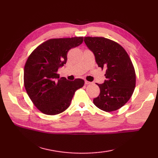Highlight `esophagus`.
Returning a JSON list of instances; mask_svg holds the SVG:
<instances>
[{"label":"esophagus","mask_w":158,"mask_h":158,"mask_svg":"<svg viewBox=\"0 0 158 158\" xmlns=\"http://www.w3.org/2000/svg\"><path fill=\"white\" fill-rule=\"evenodd\" d=\"M85 85H89V84H91V82L88 81H85Z\"/></svg>","instance_id":"1"}]
</instances>
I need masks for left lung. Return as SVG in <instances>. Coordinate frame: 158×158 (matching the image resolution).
<instances>
[{
    "label": "left lung",
    "instance_id": "obj_1",
    "mask_svg": "<svg viewBox=\"0 0 158 158\" xmlns=\"http://www.w3.org/2000/svg\"><path fill=\"white\" fill-rule=\"evenodd\" d=\"M87 47L95 56L97 64L106 69L104 83L98 84L100 94L93 100L106 112L120 109L131 98L136 85V74L126 50L118 43L104 37H84Z\"/></svg>",
    "mask_w": 158,
    "mask_h": 158
}]
</instances>
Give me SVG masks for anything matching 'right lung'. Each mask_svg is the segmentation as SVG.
<instances>
[{
    "mask_svg": "<svg viewBox=\"0 0 158 158\" xmlns=\"http://www.w3.org/2000/svg\"><path fill=\"white\" fill-rule=\"evenodd\" d=\"M83 41V36L52 39L39 45L29 56L24 66L23 83L29 98L46 115L61 113L69 108L77 89L84 80L60 78L58 70L66 63L67 53Z\"/></svg>",
    "mask_w": 158,
    "mask_h": 158,
    "instance_id": "1",
    "label": "right lung"
}]
</instances>
